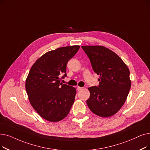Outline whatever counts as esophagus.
<instances>
[{
	"mask_svg": "<svg viewBox=\"0 0 150 150\" xmlns=\"http://www.w3.org/2000/svg\"><path fill=\"white\" fill-rule=\"evenodd\" d=\"M83 89V88H82V87H80V86H78L77 87V90L78 91H81V90H82Z\"/></svg>",
	"mask_w": 150,
	"mask_h": 150,
	"instance_id": "obj_1",
	"label": "esophagus"
}]
</instances>
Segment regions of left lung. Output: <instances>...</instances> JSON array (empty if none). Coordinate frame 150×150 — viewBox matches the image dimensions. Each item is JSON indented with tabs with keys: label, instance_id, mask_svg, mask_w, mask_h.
Here are the masks:
<instances>
[{
	"label": "left lung",
	"instance_id": "1",
	"mask_svg": "<svg viewBox=\"0 0 150 150\" xmlns=\"http://www.w3.org/2000/svg\"><path fill=\"white\" fill-rule=\"evenodd\" d=\"M81 48L100 76L99 86L88 88L90 97L87 105L97 116H112L125 103L131 89L129 68L118 55L105 47L89 45Z\"/></svg>",
	"mask_w": 150,
	"mask_h": 150
}]
</instances>
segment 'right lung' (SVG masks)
I'll return each mask as SVG.
<instances>
[{"label":"right lung","mask_w":150,"mask_h":150,"mask_svg":"<svg viewBox=\"0 0 150 150\" xmlns=\"http://www.w3.org/2000/svg\"><path fill=\"white\" fill-rule=\"evenodd\" d=\"M79 45L63 47L47 52L37 59L25 80L29 102L37 113L51 122L64 119L75 100L76 89L60 82L66 76L68 61L77 53Z\"/></svg>","instance_id":"right-lung-1"}]
</instances>
